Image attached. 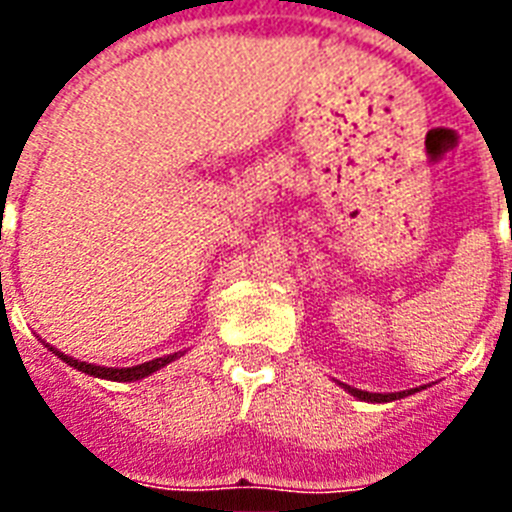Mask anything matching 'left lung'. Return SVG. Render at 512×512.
Masks as SVG:
<instances>
[{"label":"left lung","mask_w":512,"mask_h":512,"mask_svg":"<svg viewBox=\"0 0 512 512\" xmlns=\"http://www.w3.org/2000/svg\"><path fill=\"white\" fill-rule=\"evenodd\" d=\"M342 388L348 390L350 396L361 398V401H377V404H382V401H396V398H404V396H412V393H417V388L401 390V393H366V390L350 388V385H342Z\"/></svg>","instance_id":"obj_1"}]
</instances>
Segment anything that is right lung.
Wrapping results in <instances>:
<instances>
[{"instance_id":"right-lung-1","label":"right lung","mask_w":512,"mask_h":512,"mask_svg":"<svg viewBox=\"0 0 512 512\" xmlns=\"http://www.w3.org/2000/svg\"><path fill=\"white\" fill-rule=\"evenodd\" d=\"M50 348V345H47ZM52 353L58 358H63L68 366H74V369H79V372L90 374V377H100V380H114V382H135V380H143V377H148V374L159 372L162 366L172 364L180 353H172V356H164V358H154V361H146V364H138V366H124V369H119V366H95V364H87V361H79V358H71V356H63L60 350L50 348Z\"/></svg>"}]
</instances>
